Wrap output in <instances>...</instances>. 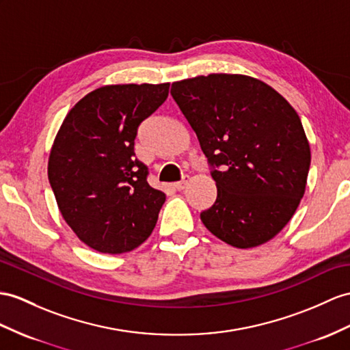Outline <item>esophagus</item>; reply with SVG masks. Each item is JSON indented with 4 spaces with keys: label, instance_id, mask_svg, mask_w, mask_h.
Segmentation results:
<instances>
[{
    "label": "esophagus",
    "instance_id": "obj_1",
    "mask_svg": "<svg viewBox=\"0 0 350 350\" xmlns=\"http://www.w3.org/2000/svg\"><path fill=\"white\" fill-rule=\"evenodd\" d=\"M187 184H189V176H184L180 183H175V184H174V189L178 190V191H181V190L185 189Z\"/></svg>",
    "mask_w": 350,
    "mask_h": 350
}]
</instances>
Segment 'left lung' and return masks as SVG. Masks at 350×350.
Masks as SVG:
<instances>
[{"mask_svg":"<svg viewBox=\"0 0 350 350\" xmlns=\"http://www.w3.org/2000/svg\"><path fill=\"white\" fill-rule=\"evenodd\" d=\"M170 95L217 184L215 203L200 214L204 227L241 250L273 239L300 204L310 167L295 109L269 84L241 74L175 81Z\"/></svg>","mask_w":350,"mask_h":350,"instance_id":"8db88e82","label":"left lung"}]
</instances>
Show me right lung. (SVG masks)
Masks as SVG:
<instances>
[{"label":"right lung","mask_w":350,"mask_h":350,"mask_svg":"<svg viewBox=\"0 0 350 350\" xmlns=\"http://www.w3.org/2000/svg\"><path fill=\"white\" fill-rule=\"evenodd\" d=\"M167 93L169 83L102 86L77 102L56 135L49 183L66 224L92 250L129 252L157 223L166 196L147 183L133 147Z\"/></svg>","instance_id":"right-lung-1"}]
</instances>
